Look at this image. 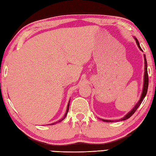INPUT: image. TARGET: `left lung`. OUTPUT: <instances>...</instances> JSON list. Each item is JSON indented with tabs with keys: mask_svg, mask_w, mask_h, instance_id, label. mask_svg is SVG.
I'll list each match as a JSON object with an SVG mask.
<instances>
[{
	"mask_svg": "<svg viewBox=\"0 0 156 156\" xmlns=\"http://www.w3.org/2000/svg\"><path fill=\"white\" fill-rule=\"evenodd\" d=\"M134 39L136 42V44H137V45L138 46V48L140 49V51H143L142 50V48L140 47V44H139V42H138V40L136 39V38L134 37ZM144 85H143V92H142V94H141V97H140V99L139 100V101L136 103V105L134 106V108H133L132 110H131L129 113H127L126 115H125L123 118L121 119L119 121H124V120H126L128 119L129 118H130L131 116H132L133 114H134L135 112L137 110L139 106L140 105V104L143 102V101L144 100V97H145L146 94H147V89H148V86H149V76H148V72H147V59H146V57H145V55H144ZM102 121H103L104 122H113L114 121H112V120H104V119H101Z\"/></svg>",
	"mask_w": 156,
	"mask_h": 156,
	"instance_id": "8db88e82",
	"label": "left lung"
}]
</instances>
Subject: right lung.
<instances>
[{
	"mask_svg": "<svg viewBox=\"0 0 156 156\" xmlns=\"http://www.w3.org/2000/svg\"><path fill=\"white\" fill-rule=\"evenodd\" d=\"M69 105H70V101H69V102H68V106H67V110H66V114H65V115L64 116V117H63V118L62 119H60L59 121H57V122H55V123H52L51 125H55V124H56V123H57V122H61L62 121H63V120H64L65 118H66V115H67V114H68V110H69Z\"/></svg>",
	"mask_w": 156,
	"mask_h": 156,
	"instance_id": "obj_1",
	"label": "right lung"
}]
</instances>
